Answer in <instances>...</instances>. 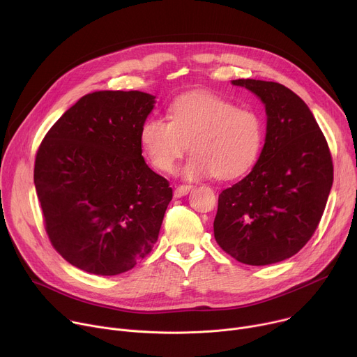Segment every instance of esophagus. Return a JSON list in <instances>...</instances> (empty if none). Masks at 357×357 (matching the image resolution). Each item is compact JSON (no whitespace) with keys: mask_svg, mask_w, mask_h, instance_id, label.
Instances as JSON below:
<instances>
[{"mask_svg":"<svg viewBox=\"0 0 357 357\" xmlns=\"http://www.w3.org/2000/svg\"><path fill=\"white\" fill-rule=\"evenodd\" d=\"M191 189H192V185H179V186H176V188H175L174 195H175V198L185 197L189 191H191Z\"/></svg>","mask_w":357,"mask_h":357,"instance_id":"1","label":"esophagus"}]
</instances>
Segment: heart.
<instances>
[{
  "instance_id": "obj_1",
  "label": "heart",
  "mask_w": 357,
  "mask_h": 357,
  "mask_svg": "<svg viewBox=\"0 0 357 357\" xmlns=\"http://www.w3.org/2000/svg\"><path fill=\"white\" fill-rule=\"evenodd\" d=\"M168 116L169 121L146 117L139 132L142 149L158 171L172 172L191 144L185 178L231 179L245 174L263 149V117L218 94L185 93L171 103Z\"/></svg>"
}]
</instances>
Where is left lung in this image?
I'll use <instances>...</instances> for the list:
<instances>
[{
    "label": "left lung",
    "mask_w": 357,
    "mask_h": 357,
    "mask_svg": "<svg viewBox=\"0 0 357 357\" xmlns=\"http://www.w3.org/2000/svg\"><path fill=\"white\" fill-rule=\"evenodd\" d=\"M266 106V144L252 171L218 197L213 235L240 263L268 266L312 238L333 185L327 140L307 105L275 82L232 80Z\"/></svg>",
    "instance_id": "1"
}]
</instances>
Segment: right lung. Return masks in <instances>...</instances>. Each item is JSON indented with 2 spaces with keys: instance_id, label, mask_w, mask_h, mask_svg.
<instances>
[{
  "instance_id": "add662e5",
  "label": "right lung",
  "mask_w": 357,
  "mask_h": 357,
  "mask_svg": "<svg viewBox=\"0 0 357 357\" xmlns=\"http://www.w3.org/2000/svg\"><path fill=\"white\" fill-rule=\"evenodd\" d=\"M155 106L144 91L83 96L44 136L34 185L56 251L86 273L132 270L158 241L172 188L142 156L140 126Z\"/></svg>"
}]
</instances>
